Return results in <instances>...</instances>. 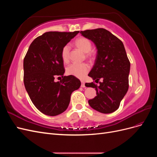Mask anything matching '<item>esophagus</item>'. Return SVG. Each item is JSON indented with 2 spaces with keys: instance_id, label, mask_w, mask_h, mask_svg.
Listing matches in <instances>:
<instances>
[{
  "instance_id": "obj_1",
  "label": "esophagus",
  "mask_w": 157,
  "mask_h": 157,
  "mask_svg": "<svg viewBox=\"0 0 157 157\" xmlns=\"http://www.w3.org/2000/svg\"><path fill=\"white\" fill-rule=\"evenodd\" d=\"M85 85H84V80H81V87H84Z\"/></svg>"
}]
</instances>
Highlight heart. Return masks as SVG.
I'll return each mask as SVG.
<instances>
[{
	"instance_id": "1",
	"label": "heart",
	"mask_w": 157,
	"mask_h": 157,
	"mask_svg": "<svg viewBox=\"0 0 157 157\" xmlns=\"http://www.w3.org/2000/svg\"><path fill=\"white\" fill-rule=\"evenodd\" d=\"M74 44L77 48L84 52L86 58L92 60L95 57V52L92 49V42L84 36L77 38ZM61 58L64 62H68L70 58V46L65 45L61 50ZM90 70V67L86 63H72L67 68V73L79 78H83Z\"/></svg>"
}]
</instances>
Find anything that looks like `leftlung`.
<instances>
[{
    "instance_id": "1",
    "label": "left lung",
    "mask_w": 157,
    "mask_h": 157,
    "mask_svg": "<svg viewBox=\"0 0 157 157\" xmlns=\"http://www.w3.org/2000/svg\"><path fill=\"white\" fill-rule=\"evenodd\" d=\"M80 33L94 42L98 49L94 65L88 76L99 85L94 81L86 84V86L96 89L97 95L88 100V103L97 111L111 113L119 107L129 87L130 63L124 44L111 32L103 28L80 31Z\"/></svg>"
}]
</instances>
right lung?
<instances>
[{
	"instance_id": "add662e5",
	"label": "right lung",
	"mask_w": 157,
	"mask_h": 157,
	"mask_svg": "<svg viewBox=\"0 0 157 157\" xmlns=\"http://www.w3.org/2000/svg\"><path fill=\"white\" fill-rule=\"evenodd\" d=\"M79 31H50L32 42L23 59V82L33 103L44 115L56 116L69 106L71 95L80 86L74 76H63V47ZM63 77L55 82L56 77Z\"/></svg>"
}]
</instances>
